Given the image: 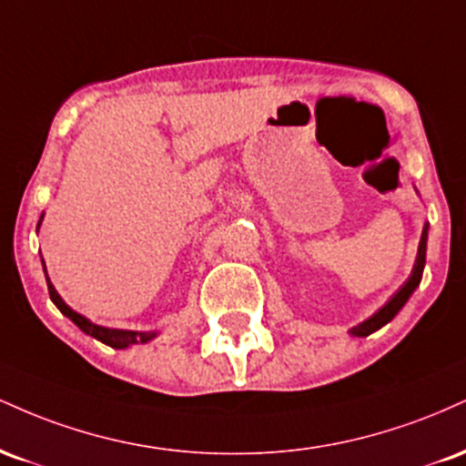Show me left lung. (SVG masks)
I'll return each mask as SVG.
<instances>
[{"label": "left lung", "instance_id": "obj_1", "mask_svg": "<svg viewBox=\"0 0 466 466\" xmlns=\"http://www.w3.org/2000/svg\"><path fill=\"white\" fill-rule=\"evenodd\" d=\"M427 229H430V226L425 223V228H422V234H420V243H419V251H416V260H414V267H411V274L408 280L403 282L397 289V293H394L390 300L383 304L379 311H374L370 318L363 319L361 324L352 326V329L349 330V333L352 337H368L370 333H374V330H379L381 326H386L388 322H392L394 315H397L400 309L405 307V302L410 300L411 293L416 291V287L420 285V278H422V269H425V256H427Z\"/></svg>", "mask_w": 466, "mask_h": 466}]
</instances>
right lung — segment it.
I'll use <instances>...</instances> for the list:
<instances>
[{
  "mask_svg": "<svg viewBox=\"0 0 466 466\" xmlns=\"http://www.w3.org/2000/svg\"><path fill=\"white\" fill-rule=\"evenodd\" d=\"M41 221H44V215H41V218H39V226H36V232H39V228H41ZM44 271H46V265H44ZM46 280H47V291H50V298H52V302L56 304V309H58V311H61L63 315H66V318L72 319V322L76 324L78 329L83 330V333H87V335L96 337V339H98V341H103V344L111 346V349H117V350H122V349H129V346H136V344H147V341H151V339H155V337L159 335L157 330H127V329H106V326H98V324L89 322L87 318H83V315L74 311V309H69L67 304L63 302V298L58 296V293H56V289H55V285H52V282H50V278H47V274H46Z\"/></svg>",
  "mask_w": 466,
  "mask_h": 466,
  "instance_id": "right-lung-1",
  "label": "right lung"
}]
</instances>
